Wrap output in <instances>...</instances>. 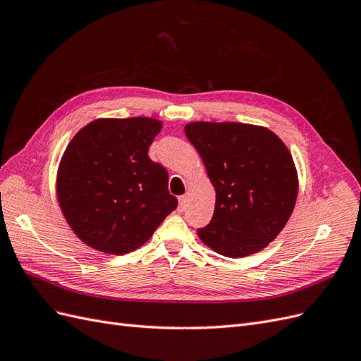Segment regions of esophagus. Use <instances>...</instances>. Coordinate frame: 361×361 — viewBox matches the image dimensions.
I'll return each mask as SVG.
<instances>
[{
  "label": "esophagus",
  "instance_id": "34e87169",
  "mask_svg": "<svg viewBox=\"0 0 361 361\" xmlns=\"http://www.w3.org/2000/svg\"><path fill=\"white\" fill-rule=\"evenodd\" d=\"M185 206H187V195H180L179 197V211L180 212L185 209Z\"/></svg>",
  "mask_w": 361,
  "mask_h": 361
}]
</instances>
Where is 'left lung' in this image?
<instances>
[{"mask_svg": "<svg viewBox=\"0 0 361 361\" xmlns=\"http://www.w3.org/2000/svg\"><path fill=\"white\" fill-rule=\"evenodd\" d=\"M185 135L215 188L211 223L197 233L226 257H245L274 241L293 212L298 173L289 149L265 126L191 122Z\"/></svg>", "mask_w": 361, "mask_h": 361, "instance_id": "obj_1", "label": "left lung"}]
</instances>
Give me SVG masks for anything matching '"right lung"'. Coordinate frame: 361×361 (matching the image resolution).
Returning <instances> with one entry per match:
<instances>
[{"label":"right lung","instance_id":"add662e5","mask_svg":"<svg viewBox=\"0 0 361 361\" xmlns=\"http://www.w3.org/2000/svg\"><path fill=\"white\" fill-rule=\"evenodd\" d=\"M161 129L154 117H102L71 140L57 170V200L85 245L126 255L178 207L167 170L147 155Z\"/></svg>","mask_w":361,"mask_h":361}]
</instances>
